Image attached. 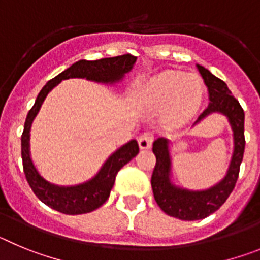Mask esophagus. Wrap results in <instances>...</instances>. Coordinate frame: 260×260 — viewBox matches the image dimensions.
<instances>
[{"mask_svg": "<svg viewBox=\"0 0 260 260\" xmlns=\"http://www.w3.org/2000/svg\"><path fill=\"white\" fill-rule=\"evenodd\" d=\"M152 142H153V138L150 133H146V134L141 135L139 139H138V143H139L141 150H148V148H151Z\"/></svg>", "mask_w": 260, "mask_h": 260, "instance_id": "34e87169", "label": "esophagus"}]
</instances>
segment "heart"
I'll return each mask as SVG.
<instances>
[{"label": "heart", "instance_id": "obj_1", "mask_svg": "<svg viewBox=\"0 0 260 260\" xmlns=\"http://www.w3.org/2000/svg\"><path fill=\"white\" fill-rule=\"evenodd\" d=\"M206 86L201 77L167 70L138 89V99L146 109L160 110L161 122L177 126L189 121L203 104Z\"/></svg>", "mask_w": 260, "mask_h": 260}]
</instances>
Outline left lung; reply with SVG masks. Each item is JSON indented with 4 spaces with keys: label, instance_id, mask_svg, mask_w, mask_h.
Wrapping results in <instances>:
<instances>
[{
    "label": "left lung",
    "instance_id": "left-lung-1",
    "mask_svg": "<svg viewBox=\"0 0 260 260\" xmlns=\"http://www.w3.org/2000/svg\"><path fill=\"white\" fill-rule=\"evenodd\" d=\"M208 89L210 104L198 117L192 127L210 114L219 113L226 117L233 133V153L224 178L208 189L190 190L178 186L172 180V142L160 137L153 142L152 151L156 156L151 185L156 203L167 215L180 220H201L219 210L233 191L237 182L240 165L245 151V113L240 103L232 96L228 86L201 65H197Z\"/></svg>",
    "mask_w": 260,
    "mask_h": 260
}]
</instances>
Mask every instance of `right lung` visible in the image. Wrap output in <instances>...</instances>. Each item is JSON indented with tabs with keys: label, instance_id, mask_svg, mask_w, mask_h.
Masks as SVG:
<instances>
[{
	"label": "right lung",
	"instance_id": "obj_1",
	"mask_svg": "<svg viewBox=\"0 0 260 260\" xmlns=\"http://www.w3.org/2000/svg\"><path fill=\"white\" fill-rule=\"evenodd\" d=\"M137 57L132 54H123L110 58H102L96 61L80 59L70 68L63 70L61 74L50 79L40 92L31 110L27 114L24 130L22 134V160L23 171L26 174L27 182L31 186L32 191L48 207L66 215H80V213L92 212L96 208L107 202L110 190L114 185L116 174L123 165L135 157L139 152V146L135 139L117 148L102 165L100 171L88 181L78 185L62 186L49 182L41 176L38 168L31 158L29 151V132L35 117L38 116L41 105L44 103L48 93L62 80L70 78H82L96 83L116 84L125 78L128 71L134 68Z\"/></svg>",
	"mask_w": 260,
	"mask_h": 260
}]
</instances>
